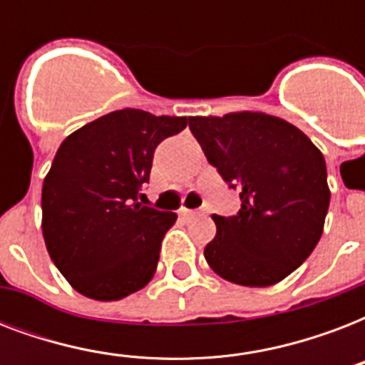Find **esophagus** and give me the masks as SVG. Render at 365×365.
Masks as SVG:
<instances>
[{
  "label": "esophagus",
  "mask_w": 365,
  "mask_h": 365,
  "mask_svg": "<svg viewBox=\"0 0 365 365\" xmlns=\"http://www.w3.org/2000/svg\"><path fill=\"white\" fill-rule=\"evenodd\" d=\"M182 216L187 217V220H195V217L206 216V210H205V208H199V210H185V208H183Z\"/></svg>",
  "instance_id": "1"
}]
</instances>
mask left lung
I'll return each mask as SVG.
<instances>
[{
	"label": "left lung",
	"instance_id": "obj_1",
	"mask_svg": "<svg viewBox=\"0 0 365 365\" xmlns=\"http://www.w3.org/2000/svg\"><path fill=\"white\" fill-rule=\"evenodd\" d=\"M189 128L242 200L237 216H212L217 231L205 248L208 265L250 288L284 280L322 237L329 206L324 155L297 126L259 111L189 117Z\"/></svg>",
	"mask_w": 365,
	"mask_h": 365
}]
</instances>
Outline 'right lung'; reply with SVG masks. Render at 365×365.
Wrapping results in <instances>:
<instances>
[{
	"instance_id": "right-lung-1",
	"label": "right lung",
	"mask_w": 365,
	"mask_h": 365,
	"mask_svg": "<svg viewBox=\"0 0 365 365\" xmlns=\"http://www.w3.org/2000/svg\"><path fill=\"white\" fill-rule=\"evenodd\" d=\"M187 117L111 111L66 138L41 191L48 255L79 294L117 301L153 278L174 212L138 202L155 148Z\"/></svg>"
}]
</instances>
